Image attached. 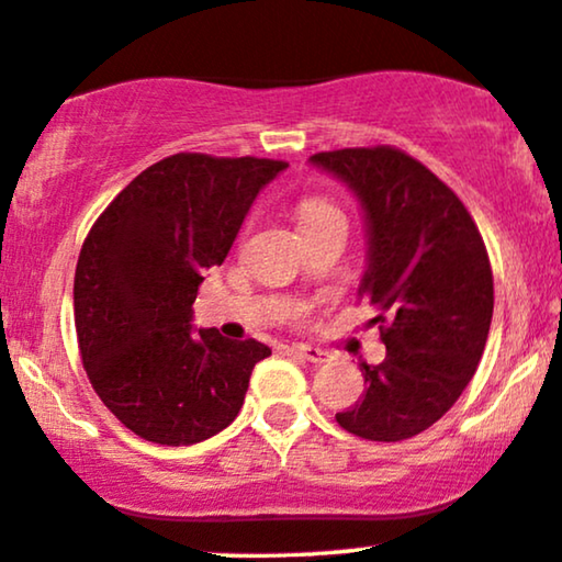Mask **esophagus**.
I'll return each instance as SVG.
<instances>
[{
  "label": "esophagus",
  "mask_w": 562,
  "mask_h": 562,
  "mask_svg": "<svg viewBox=\"0 0 562 562\" xmlns=\"http://www.w3.org/2000/svg\"><path fill=\"white\" fill-rule=\"evenodd\" d=\"M288 353L301 358V361H308V363L329 361V353H324V350H319V348H308V346H290Z\"/></svg>",
  "instance_id": "34e87169"
}]
</instances>
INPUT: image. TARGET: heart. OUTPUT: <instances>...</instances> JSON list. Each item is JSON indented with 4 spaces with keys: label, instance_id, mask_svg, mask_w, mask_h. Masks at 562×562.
<instances>
[{
    "label": "heart",
    "instance_id": "1",
    "mask_svg": "<svg viewBox=\"0 0 562 562\" xmlns=\"http://www.w3.org/2000/svg\"><path fill=\"white\" fill-rule=\"evenodd\" d=\"M299 220L303 229L329 225V222H346V212L322 195H306L299 204Z\"/></svg>",
    "mask_w": 562,
    "mask_h": 562
}]
</instances>
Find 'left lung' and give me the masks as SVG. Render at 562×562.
<instances>
[{
	"label": "left lung",
	"mask_w": 562,
	"mask_h": 562,
	"mask_svg": "<svg viewBox=\"0 0 562 562\" xmlns=\"http://www.w3.org/2000/svg\"><path fill=\"white\" fill-rule=\"evenodd\" d=\"M311 165L340 178L363 209L369 267L358 295L376 308L387 356L361 363L367 392L337 424L371 442H401L439 422L482 361L495 285L463 201L401 148L322 151Z\"/></svg>",
	"instance_id": "8db88e82"
}]
</instances>
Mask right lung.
I'll return each mask as SVG.
<instances>
[{"mask_svg": "<svg viewBox=\"0 0 562 562\" xmlns=\"http://www.w3.org/2000/svg\"><path fill=\"white\" fill-rule=\"evenodd\" d=\"M288 167L256 157L172 154L117 193L76 267V333L88 380L127 429L195 445L238 416L259 340L193 333L204 269L225 261L254 199Z\"/></svg>", "mask_w": 562, "mask_h": 562, "instance_id": "1", "label": "right lung"}]
</instances>
